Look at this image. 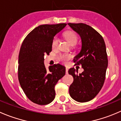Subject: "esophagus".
<instances>
[{
	"label": "esophagus",
	"mask_w": 121,
	"mask_h": 121,
	"mask_svg": "<svg viewBox=\"0 0 121 121\" xmlns=\"http://www.w3.org/2000/svg\"><path fill=\"white\" fill-rule=\"evenodd\" d=\"M65 73L68 74V68L67 67L65 68Z\"/></svg>",
	"instance_id": "esophagus-1"
}]
</instances>
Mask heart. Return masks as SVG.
Wrapping results in <instances>:
<instances>
[{
  "label": "heart",
  "instance_id": "obj_1",
  "mask_svg": "<svg viewBox=\"0 0 121 121\" xmlns=\"http://www.w3.org/2000/svg\"><path fill=\"white\" fill-rule=\"evenodd\" d=\"M64 37L66 38L67 40L70 43V44L72 45H75L78 41V37L77 34L75 32L73 31H67L65 32L64 34ZM58 43H59V40L57 37H54L52 41V48L53 49H56L58 47ZM60 59L63 61H65L71 58V56L69 54H61L59 57Z\"/></svg>",
  "mask_w": 121,
  "mask_h": 121
}]
</instances>
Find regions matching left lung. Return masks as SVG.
<instances>
[{
    "label": "left lung",
    "mask_w": 121,
    "mask_h": 121,
    "mask_svg": "<svg viewBox=\"0 0 121 121\" xmlns=\"http://www.w3.org/2000/svg\"><path fill=\"white\" fill-rule=\"evenodd\" d=\"M68 25L82 39V49L73 61L84 69L79 74L74 68L69 69V74L74 78L69 93L76 101L86 102L93 99L104 85L108 64L106 45L101 35L90 26L83 23Z\"/></svg>",
    "instance_id": "left-lung-1"
}]
</instances>
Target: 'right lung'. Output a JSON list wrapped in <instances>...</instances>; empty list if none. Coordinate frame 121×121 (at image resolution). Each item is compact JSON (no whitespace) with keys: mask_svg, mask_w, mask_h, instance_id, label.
<instances>
[{"mask_svg":"<svg viewBox=\"0 0 121 121\" xmlns=\"http://www.w3.org/2000/svg\"><path fill=\"white\" fill-rule=\"evenodd\" d=\"M66 25L38 26L28 34L21 45L17 70L19 82L27 98L38 105H47L54 99L55 85L65 75V67L60 64L47 69L44 57L52 51L54 36Z\"/></svg>","mask_w":121,"mask_h":121,"instance_id":"obj_1","label":"right lung"}]
</instances>
